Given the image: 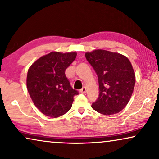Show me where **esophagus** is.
I'll list each match as a JSON object with an SVG mask.
<instances>
[{"mask_svg": "<svg viewBox=\"0 0 159 159\" xmlns=\"http://www.w3.org/2000/svg\"><path fill=\"white\" fill-rule=\"evenodd\" d=\"M80 93H86V88L85 87H84V88H82L81 90H80Z\"/></svg>", "mask_w": 159, "mask_h": 159, "instance_id": "34e87169", "label": "esophagus"}]
</instances>
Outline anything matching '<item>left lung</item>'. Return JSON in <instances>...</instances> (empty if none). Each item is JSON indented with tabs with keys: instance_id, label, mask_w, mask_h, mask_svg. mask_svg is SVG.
Masks as SVG:
<instances>
[{
	"instance_id": "left-lung-1",
	"label": "left lung",
	"mask_w": 159,
	"mask_h": 159,
	"mask_svg": "<svg viewBox=\"0 0 159 159\" xmlns=\"http://www.w3.org/2000/svg\"><path fill=\"white\" fill-rule=\"evenodd\" d=\"M98 77L99 96L92 108L103 115L120 112L127 105L135 84L131 62L120 53L98 49L85 53Z\"/></svg>"
}]
</instances>
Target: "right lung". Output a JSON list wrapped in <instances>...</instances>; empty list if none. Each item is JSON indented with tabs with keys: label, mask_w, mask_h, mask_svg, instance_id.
Wrapping results in <instances>:
<instances>
[{
	"label": "right lung",
	"mask_w": 159,
	"mask_h": 159,
	"mask_svg": "<svg viewBox=\"0 0 159 159\" xmlns=\"http://www.w3.org/2000/svg\"><path fill=\"white\" fill-rule=\"evenodd\" d=\"M76 56V52H51L38 58L28 69V93L34 106L45 116L57 118L71 108L78 92L71 87L65 70Z\"/></svg>",
	"instance_id": "right-lung-1"
}]
</instances>
